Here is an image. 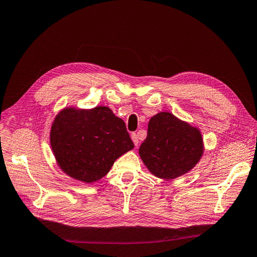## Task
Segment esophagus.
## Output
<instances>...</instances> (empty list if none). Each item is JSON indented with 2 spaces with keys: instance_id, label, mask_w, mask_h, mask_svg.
Wrapping results in <instances>:
<instances>
[{
  "instance_id": "esophagus-1",
  "label": "esophagus",
  "mask_w": 257,
  "mask_h": 257,
  "mask_svg": "<svg viewBox=\"0 0 257 257\" xmlns=\"http://www.w3.org/2000/svg\"><path fill=\"white\" fill-rule=\"evenodd\" d=\"M132 141H133V143H134V145L137 147L138 146V144H139V141H138V135L137 134H132Z\"/></svg>"
}]
</instances>
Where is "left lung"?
Masks as SVG:
<instances>
[{
  "instance_id": "8db88e82",
  "label": "left lung",
  "mask_w": 257,
  "mask_h": 257,
  "mask_svg": "<svg viewBox=\"0 0 257 257\" xmlns=\"http://www.w3.org/2000/svg\"><path fill=\"white\" fill-rule=\"evenodd\" d=\"M203 152L199 130L166 111L150 119L147 138L139 148V155L147 168L165 180L190 172Z\"/></svg>"
}]
</instances>
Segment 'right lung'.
<instances>
[{"instance_id":"obj_1","label":"right lung","mask_w":257,"mask_h":257,"mask_svg":"<svg viewBox=\"0 0 257 257\" xmlns=\"http://www.w3.org/2000/svg\"><path fill=\"white\" fill-rule=\"evenodd\" d=\"M50 144L58 165L76 180L92 183L134 148L124 121L110 108H65L54 119Z\"/></svg>"}]
</instances>
